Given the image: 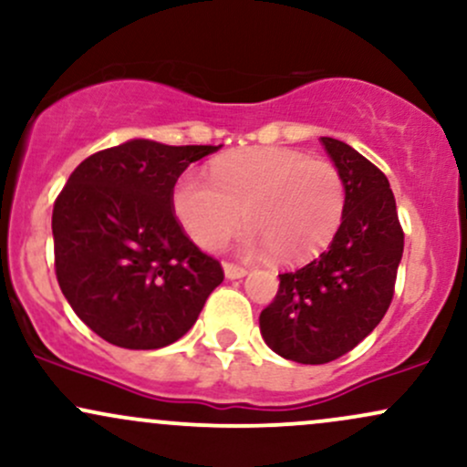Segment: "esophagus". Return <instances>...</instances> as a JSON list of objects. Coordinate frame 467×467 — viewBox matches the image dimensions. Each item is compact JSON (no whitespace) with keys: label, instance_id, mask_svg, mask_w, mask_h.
<instances>
[{"label":"esophagus","instance_id":"esophagus-1","mask_svg":"<svg viewBox=\"0 0 467 467\" xmlns=\"http://www.w3.org/2000/svg\"><path fill=\"white\" fill-rule=\"evenodd\" d=\"M223 275H226V278H230V281H234V278H244L248 275V270L234 264H223Z\"/></svg>","mask_w":467,"mask_h":467}]
</instances>
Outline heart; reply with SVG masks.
I'll return each instance as SVG.
<instances>
[{"mask_svg":"<svg viewBox=\"0 0 467 467\" xmlns=\"http://www.w3.org/2000/svg\"><path fill=\"white\" fill-rule=\"evenodd\" d=\"M211 179L182 175L173 211L200 248L215 250L241 226L244 254L303 264L325 250L345 215V182L327 160L285 147H254L215 160ZM244 213H241L240 211Z\"/></svg>","mask_w":467,"mask_h":467,"instance_id":"heart-1","label":"heart"}]
</instances>
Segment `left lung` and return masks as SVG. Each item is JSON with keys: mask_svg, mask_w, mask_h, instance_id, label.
Masks as SVG:
<instances>
[{"mask_svg": "<svg viewBox=\"0 0 467 467\" xmlns=\"http://www.w3.org/2000/svg\"><path fill=\"white\" fill-rule=\"evenodd\" d=\"M345 182V215L318 259L278 275L259 316L265 345L281 358L325 364L349 353L387 314L404 252L387 175L349 144L320 138Z\"/></svg>", "mask_w": 467, "mask_h": 467, "instance_id": "left-lung-1", "label": "left lung"}]
</instances>
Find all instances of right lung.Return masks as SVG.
Masks as SVG:
<instances>
[{"label": "right lung", "instance_id": "1", "mask_svg": "<svg viewBox=\"0 0 467 467\" xmlns=\"http://www.w3.org/2000/svg\"><path fill=\"white\" fill-rule=\"evenodd\" d=\"M219 147L136 138L89 155L69 175L52 211L57 281L103 340L162 349L195 325L223 281L219 261L173 215L175 182Z\"/></svg>", "mask_w": 467, "mask_h": 467}]
</instances>
